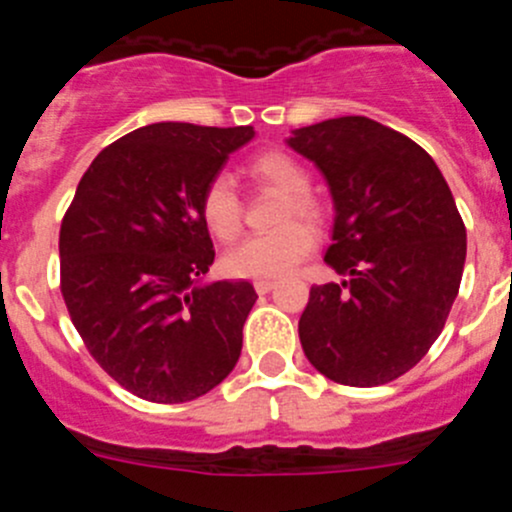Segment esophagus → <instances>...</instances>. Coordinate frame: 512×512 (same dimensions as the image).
Instances as JSON below:
<instances>
[{"instance_id": "1", "label": "esophagus", "mask_w": 512, "mask_h": 512, "mask_svg": "<svg viewBox=\"0 0 512 512\" xmlns=\"http://www.w3.org/2000/svg\"><path fill=\"white\" fill-rule=\"evenodd\" d=\"M274 284L277 282H271V279H256V282H253V287H256V292H259V295H266V292H271V289H274Z\"/></svg>"}]
</instances>
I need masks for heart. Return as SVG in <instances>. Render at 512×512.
<instances>
[{
    "label": "heart",
    "instance_id": "1",
    "mask_svg": "<svg viewBox=\"0 0 512 512\" xmlns=\"http://www.w3.org/2000/svg\"><path fill=\"white\" fill-rule=\"evenodd\" d=\"M251 174L259 182L287 194L279 223H287L271 233L251 235L243 243L225 253L223 266L230 277L241 279H274L295 269L307 253L315 248V235L301 224H289V219H305L312 228L323 223V207L310 194V174L300 161L282 151L261 153L251 161ZM202 223L207 225L217 241H235L243 228V205L235 192L230 176H212L200 197Z\"/></svg>",
    "mask_w": 512,
    "mask_h": 512
}]
</instances>
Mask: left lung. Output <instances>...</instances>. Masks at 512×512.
<instances>
[{"label": "left lung", "instance_id": "obj_1", "mask_svg": "<svg viewBox=\"0 0 512 512\" xmlns=\"http://www.w3.org/2000/svg\"><path fill=\"white\" fill-rule=\"evenodd\" d=\"M287 146L328 182L325 261L343 277L310 289L302 351L338 384L392 382L428 354L459 295L467 228L454 194L415 140L369 117L292 130Z\"/></svg>", "mask_w": 512, "mask_h": 512}]
</instances>
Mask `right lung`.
<instances>
[{
    "mask_svg": "<svg viewBox=\"0 0 512 512\" xmlns=\"http://www.w3.org/2000/svg\"><path fill=\"white\" fill-rule=\"evenodd\" d=\"M253 128L153 122L104 148L63 215L61 292L104 372L148 402L207 395L241 356L248 282H205L202 189Z\"/></svg>",
    "mask_w": 512,
    "mask_h": 512,
    "instance_id": "1",
    "label": "right lung"
}]
</instances>
